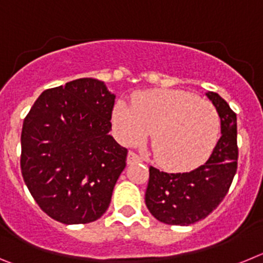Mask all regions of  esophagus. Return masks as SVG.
<instances>
[{"mask_svg": "<svg viewBox=\"0 0 263 263\" xmlns=\"http://www.w3.org/2000/svg\"><path fill=\"white\" fill-rule=\"evenodd\" d=\"M137 162H142V158L134 152H129V154H127V164H133L137 163Z\"/></svg>", "mask_w": 263, "mask_h": 263, "instance_id": "1", "label": "esophagus"}]
</instances>
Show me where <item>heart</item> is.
I'll use <instances>...</instances> for the list:
<instances>
[{
    "mask_svg": "<svg viewBox=\"0 0 263 263\" xmlns=\"http://www.w3.org/2000/svg\"><path fill=\"white\" fill-rule=\"evenodd\" d=\"M111 122L125 145L142 142L152 132L158 163L173 171L200 164L212 150L220 129V117L212 104L178 89L141 92L132 106L118 101Z\"/></svg>",
    "mask_w": 263,
    "mask_h": 263,
    "instance_id": "heart-1",
    "label": "heart"
}]
</instances>
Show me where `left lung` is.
I'll list each match as a JSON object with an SVG mask.
<instances>
[{"instance_id":"8db88e82","label":"left lung","mask_w":263,"mask_h":263,"mask_svg":"<svg viewBox=\"0 0 263 263\" xmlns=\"http://www.w3.org/2000/svg\"><path fill=\"white\" fill-rule=\"evenodd\" d=\"M221 120V137L205 163L190 173L167 174L150 167L145 203L168 225H191L210 215L229 191L237 171V117L222 97L208 92Z\"/></svg>"}]
</instances>
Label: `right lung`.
Here are the masks:
<instances>
[{"label":"right lung","mask_w":263,"mask_h":263,"mask_svg":"<svg viewBox=\"0 0 263 263\" xmlns=\"http://www.w3.org/2000/svg\"><path fill=\"white\" fill-rule=\"evenodd\" d=\"M115 100L104 81L78 79L45 90L23 121V180L57 221L88 224L108 210L127 155L109 134Z\"/></svg>","instance_id":"1"}]
</instances>
